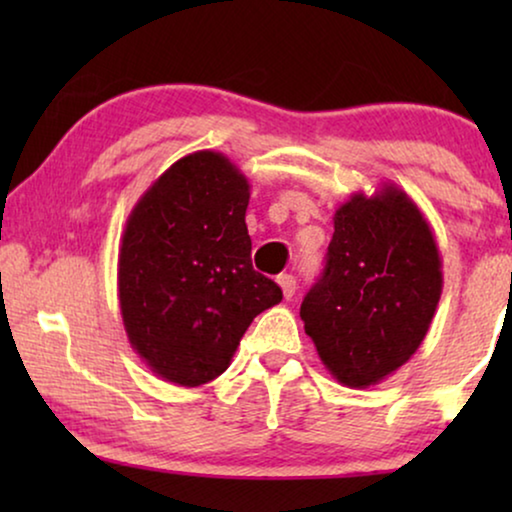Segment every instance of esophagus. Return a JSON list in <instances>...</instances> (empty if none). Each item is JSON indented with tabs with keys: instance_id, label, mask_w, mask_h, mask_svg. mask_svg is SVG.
I'll list each match as a JSON object with an SVG mask.
<instances>
[{
	"instance_id": "esophagus-1",
	"label": "esophagus",
	"mask_w": 512,
	"mask_h": 512,
	"mask_svg": "<svg viewBox=\"0 0 512 512\" xmlns=\"http://www.w3.org/2000/svg\"><path fill=\"white\" fill-rule=\"evenodd\" d=\"M277 284H279V289H282L286 300L293 298V293H296V277H293V275H279Z\"/></svg>"
}]
</instances>
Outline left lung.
Masks as SVG:
<instances>
[{"label":"left lung","instance_id":"1","mask_svg":"<svg viewBox=\"0 0 512 512\" xmlns=\"http://www.w3.org/2000/svg\"><path fill=\"white\" fill-rule=\"evenodd\" d=\"M333 228L324 275L300 319L328 373L368 389L424 342L443 293V258L422 209L389 181L342 202Z\"/></svg>","mask_w":512,"mask_h":512}]
</instances>
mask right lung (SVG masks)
<instances>
[{
  "instance_id": "add662e5",
  "label": "right lung",
  "mask_w": 512,
  "mask_h": 512,
  "mask_svg": "<svg viewBox=\"0 0 512 512\" xmlns=\"http://www.w3.org/2000/svg\"><path fill=\"white\" fill-rule=\"evenodd\" d=\"M249 181L219 151H195L146 188L118 249V303L130 347L177 387L230 366L256 314L282 289L251 265Z\"/></svg>"
}]
</instances>
